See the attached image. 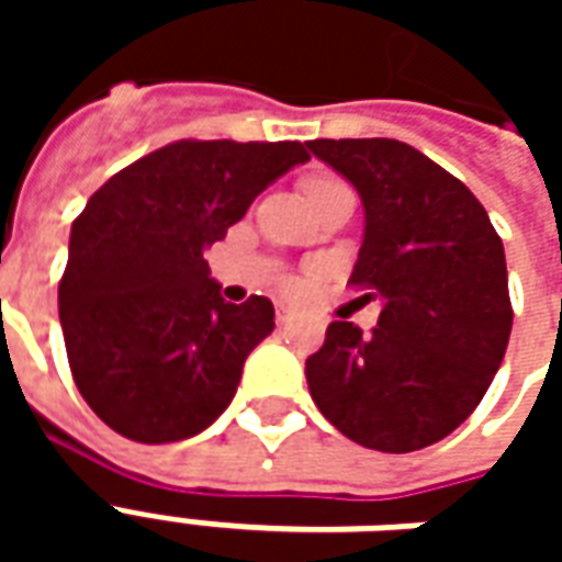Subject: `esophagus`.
Wrapping results in <instances>:
<instances>
[{
    "instance_id": "esophagus-1",
    "label": "esophagus",
    "mask_w": 562,
    "mask_h": 562,
    "mask_svg": "<svg viewBox=\"0 0 562 562\" xmlns=\"http://www.w3.org/2000/svg\"><path fill=\"white\" fill-rule=\"evenodd\" d=\"M292 318H294V310L292 306H277V325H292Z\"/></svg>"
}]
</instances>
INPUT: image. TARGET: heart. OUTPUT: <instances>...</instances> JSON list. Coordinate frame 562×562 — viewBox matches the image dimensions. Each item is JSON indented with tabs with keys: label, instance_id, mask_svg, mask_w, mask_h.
<instances>
[{
	"label": "heart",
	"instance_id": "heart-1",
	"mask_svg": "<svg viewBox=\"0 0 562 562\" xmlns=\"http://www.w3.org/2000/svg\"><path fill=\"white\" fill-rule=\"evenodd\" d=\"M340 180H334V177H325V173H313V177H306L304 180V192L310 198V204L318 201L322 195H328L330 189H340Z\"/></svg>",
	"mask_w": 562,
	"mask_h": 562
}]
</instances>
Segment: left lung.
<instances>
[{"instance_id": "1", "label": "left lung", "mask_w": 562, "mask_h": 562, "mask_svg": "<svg viewBox=\"0 0 562 562\" xmlns=\"http://www.w3.org/2000/svg\"><path fill=\"white\" fill-rule=\"evenodd\" d=\"M306 147L358 189L364 244L349 282L379 297L370 334L337 318L306 358L313 401L342 436L418 451L467 422L512 334L503 240L458 177L394 138Z\"/></svg>"}]
</instances>
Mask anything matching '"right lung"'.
Instances as JSON below:
<instances>
[{
  "instance_id": "1",
  "label": "right lung",
  "mask_w": 562,
  "mask_h": 562,
  "mask_svg": "<svg viewBox=\"0 0 562 562\" xmlns=\"http://www.w3.org/2000/svg\"><path fill=\"white\" fill-rule=\"evenodd\" d=\"M306 159L301 140H173L114 173L71 222L59 322L75 385L111 430L159 446L225 413L273 304L222 301L204 249Z\"/></svg>"
}]
</instances>
